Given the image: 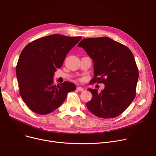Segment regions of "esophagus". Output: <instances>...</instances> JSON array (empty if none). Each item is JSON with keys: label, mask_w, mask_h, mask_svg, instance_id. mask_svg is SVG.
<instances>
[{"label": "esophagus", "mask_w": 156, "mask_h": 156, "mask_svg": "<svg viewBox=\"0 0 156 156\" xmlns=\"http://www.w3.org/2000/svg\"><path fill=\"white\" fill-rule=\"evenodd\" d=\"M76 90H78V91H83L84 90V89L82 87H78L77 88H76Z\"/></svg>", "instance_id": "1"}]
</instances>
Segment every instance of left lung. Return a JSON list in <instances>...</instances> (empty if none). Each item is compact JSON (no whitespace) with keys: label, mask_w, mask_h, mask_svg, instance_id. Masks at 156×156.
Returning a JSON list of instances; mask_svg holds the SVG:
<instances>
[{"label":"left lung","mask_w":156,"mask_h":156,"mask_svg":"<svg viewBox=\"0 0 156 156\" xmlns=\"http://www.w3.org/2000/svg\"><path fill=\"white\" fill-rule=\"evenodd\" d=\"M94 63L92 82L103 83L105 88L88 90L92 93L88 109L97 117L111 119L125 111L136 97L138 68L131 51L108 37L85 38L78 44Z\"/></svg>","instance_id":"left-lung-1"}]
</instances>
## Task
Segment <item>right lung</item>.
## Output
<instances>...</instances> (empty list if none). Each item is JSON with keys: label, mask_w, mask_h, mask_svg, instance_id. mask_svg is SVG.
Returning <instances> with one entry per match:
<instances>
[{"label": "right lung", "mask_w": 156, "mask_h": 156, "mask_svg": "<svg viewBox=\"0 0 156 156\" xmlns=\"http://www.w3.org/2000/svg\"><path fill=\"white\" fill-rule=\"evenodd\" d=\"M81 39L53 34L36 39L23 49L16 76L20 95L30 110L39 115L48 114L64 102L68 92L76 90L75 85L68 81L55 85L53 75Z\"/></svg>", "instance_id": "right-lung-1"}]
</instances>
